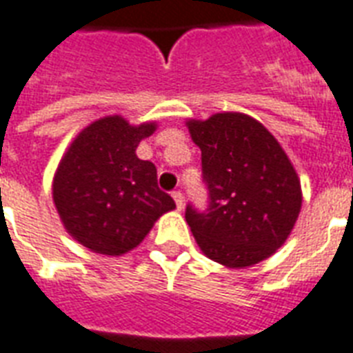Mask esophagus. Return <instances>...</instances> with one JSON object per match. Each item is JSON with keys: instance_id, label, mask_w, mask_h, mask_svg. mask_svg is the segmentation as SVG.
<instances>
[{"instance_id": "esophagus-1", "label": "esophagus", "mask_w": 353, "mask_h": 353, "mask_svg": "<svg viewBox=\"0 0 353 353\" xmlns=\"http://www.w3.org/2000/svg\"><path fill=\"white\" fill-rule=\"evenodd\" d=\"M172 198H174V201H176V205H177V209H179V211H181L183 209V192L181 190H174V192H172Z\"/></svg>"}]
</instances>
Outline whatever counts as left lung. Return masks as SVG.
I'll return each mask as SVG.
<instances>
[{
	"label": "left lung",
	"instance_id": "1",
	"mask_svg": "<svg viewBox=\"0 0 353 353\" xmlns=\"http://www.w3.org/2000/svg\"><path fill=\"white\" fill-rule=\"evenodd\" d=\"M201 150L209 207L185 211L203 254L228 268L257 265L287 241L302 209L294 166L268 129L242 112L188 120Z\"/></svg>",
	"mask_w": 353,
	"mask_h": 353
}]
</instances>
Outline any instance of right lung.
Wrapping results in <instances>:
<instances>
[{"instance_id": "1", "label": "right lung", "mask_w": 353, "mask_h": 353, "mask_svg": "<svg viewBox=\"0 0 353 353\" xmlns=\"http://www.w3.org/2000/svg\"><path fill=\"white\" fill-rule=\"evenodd\" d=\"M157 129L105 117L83 129L59 163L53 201L64 228L90 252L122 255L137 248L165 212L176 209L157 185V168L137 146Z\"/></svg>"}]
</instances>
